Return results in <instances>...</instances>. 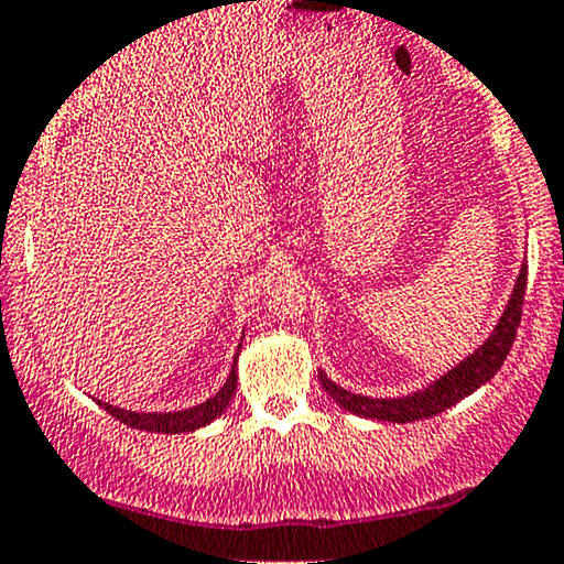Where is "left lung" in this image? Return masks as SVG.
I'll return each instance as SVG.
<instances>
[{"label":"left lung","mask_w":564,"mask_h":564,"mask_svg":"<svg viewBox=\"0 0 564 564\" xmlns=\"http://www.w3.org/2000/svg\"><path fill=\"white\" fill-rule=\"evenodd\" d=\"M525 286H528V264L522 262L520 275H517L514 289H511L507 307H503L501 318H498L494 332L488 334V339H485L475 352H469L467 358L458 360L456 366L448 368L443 377H437L435 381H430V384H424L422 390L400 394V398H368V394L345 390V387L336 384L334 379L326 377V371H321L318 368V379L323 390L332 394L334 403L345 408V411L364 419H377V422L408 424V422H419V419H432L437 416V413L448 411V408L456 405L458 400L469 398L471 392L480 390L485 381L494 379L498 368L503 366L511 345H514L517 326H520Z\"/></svg>","instance_id":"1"}]
</instances>
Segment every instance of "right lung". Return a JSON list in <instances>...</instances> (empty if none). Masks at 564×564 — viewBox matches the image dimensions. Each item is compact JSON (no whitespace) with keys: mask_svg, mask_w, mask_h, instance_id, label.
I'll return each instance as SVG.
<instances>
[{"mask_svg":"<svg viewBox=\"0 0 564 564\" xmlns=\"http://www.w3.org/2000/svg\"><path fill=\"white\" fill-rule=\"evenodd\" d=\"M243 341V339H241ZM238 352H241V345L236 349V358H232V366H230V373L228 379H225V384L219 387V390L212 394L209 400H204V403L193 405V408H183V411H132V408H119V405H111V403H102V400H97V405L106 408L111 416L119 419V422H124L127 426H134V430H142V432H161V435H183V432H196L200 426L212 424L215 419H219L225 413V408L230 405L232 394H236V387H238Z\"/></svg>","mask_w":564,"mask_h":564,"instance_id":"add662e5","label":"right lung"}]
</instances>
